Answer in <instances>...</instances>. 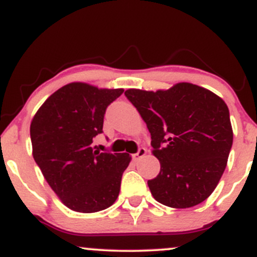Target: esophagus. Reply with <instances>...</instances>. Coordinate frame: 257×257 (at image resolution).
<instances>
[{
  "label": "esophagus",
  "mask_w": 257,
  "mask_h": 257,
  "mask_svg": "<svg viewBox=\"0 0 257 257\" xmlns=\"http://www.w3.org/2000/svg\"><path fill=\"white\" fill-rule=\"evenodd\" d=\"M146 154H147V149L146 148H140V149H138L137 153L132 154V159H134V161H138L141 159V158H143Z\"/></svg>",
  "instance_id": "1"
}]
</instances>
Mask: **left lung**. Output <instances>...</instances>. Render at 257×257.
Instances as JSON below:
<instances>
[{
	"label": "left lung",
	"mask_w": 257,
	"mask_h": 257,
	"mask_svg": "<svg viewBox=\"0 0 257 257\" xmlns=\"http://www.w3.org/2000/svg\"><path fill=\"white\" fill-rule=\"evenodd\" d=\"M125 96L147 123L160 161L159 175L148 181L155 200L175 209L203 203L220 182L232 148L224 100L189 82L155 92L130 88Z\"/></svg>",
	"instance_id": "8db88e82"
}]
</instances>
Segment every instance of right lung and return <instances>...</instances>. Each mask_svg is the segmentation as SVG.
<instances>
[{"instance_id":"obj_1","label":"right lung","mask_w":257,"mask_h":257,"mask_svg":"<svg viewBox=\"0 0 257 257\" xmlns=\"http://www.w3.org/2000/svg\"><path fill=\"white\" fill-rule=\"evenodd\" d=\"M122 92L68 83L51 94L31 120L34 159L52 191L73 211H100L119 197L131 157L97 151L93 138L103 132L106 106Z\"/></svg>"}]
</instances>
